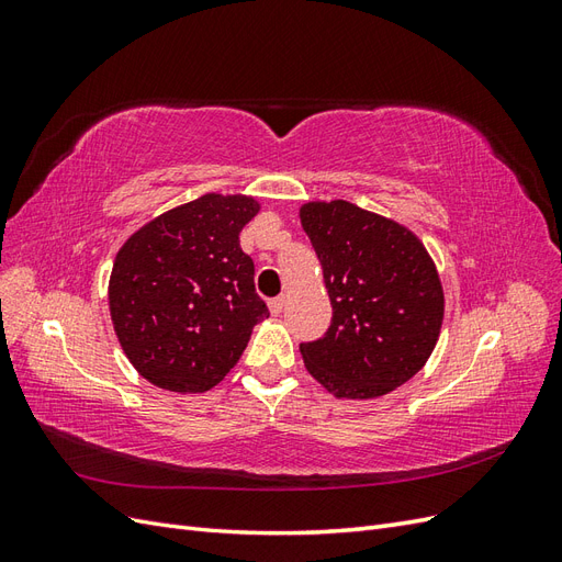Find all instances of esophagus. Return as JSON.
<instances>
[{"label":"esophagus","mask_w":562,"mask_h":562,"mask_svg":"<svg viewBox=\"0 0 562 562\" xmlns=\"http://www.w3.org/2000/svg\"><path fill=\"white\" fill-rule=\"evenodd\" d=\"M283 304H285V297H274V300H269V312L274 314V316H279V314L283 312Z\"/></svg>","instance_id":"34e87169"}]
</instances>
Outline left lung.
Returning <instances> with one entry per match:
<instances>
[{"label": "left lung", "instance_id": "obj_1", "mask_svg": "<svg viewBox=\"0 0 562 562\" xmlns=\"http://www.w3.org/2000/svg\"><path fill=\"white\" fill-rule=\"evenodd\" d=\"M302 229L323 267L333 321L300 345L312 378L337 398H378L429 361L443 326V285L417 236L345 199L310 201Z\"/></svg>", "mask_w": 562, "mask_h": 562}]
</instances>
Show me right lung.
<instances>
[{"label": "right lung", "mask_w": 562, "mask_h": 562, "mask_svg": "<svg viewBox=\"0 0 562 562\" xmlns=\"http://www.w3.org/2000/svg\"><path fill=\"white\" fill-rule=\"evenodd\" d=\"M260 203L203 194L133 232L110 274V316L126 359L159 389L203 394L269 316L239 234Z\"/></svg>", "instance_id": "add662e5"}]
</instances>
